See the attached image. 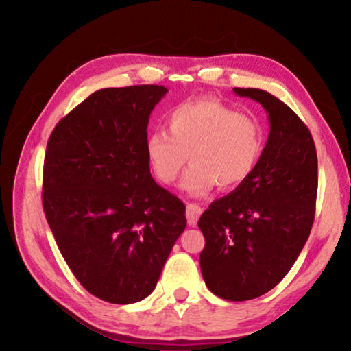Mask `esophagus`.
I'll list each match as a JSON object with an SVG mask.
<instances>
[{"label": "esophagus", "instance_id": "esophagus-1", "mask_svg": "<svg viewBox=\"0 0 351 351\" xmlns=\"http://www.w3.org/2000/svg\"><path fill=\"white\" fill-rule=\"evenodd\" d=\"M201 213H203V209H201V207H199L198 204L189 203V204H187V212H186L189 226H197L198 218H199Z\"/></svg>", "mask_w": 351, "mask_h": 351}]
</instances>
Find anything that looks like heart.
<instances>
[{"mask_svg": "<svg viewBox=\"0 0 351 351\" xmlns=\"http://www.w3.org/2000/svg\"><path fill=\"white\" fill-rule=\"evenodd\" d=\"M167 132H153L145 141L147 161L162 184L190 165L181 187L203 197L215 186L230 190L252 173L263 148V125L257 117L237 112L215 97L189 100L165 116Z\"/></svg>", "mask_w": 351, "mask_h": 351, "instance_id": "heart-1", "label": "heart"}]
</instances>
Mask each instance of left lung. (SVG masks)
I'll list each match as a JSON object with an SVG mask.
<instances>
[{
  "label": "left lung",
  "mask_w": 351,
  "mask_h": 351,
  "mask_svg": "<svg viewBox=\"0 0 351 351\" xmlns=\"http://www.w3.org/2000/svg\"><path fill=\"white\" fill-rule=\"evenodd\" d=\"M234 91L261 104L271 132L247 180L201 215L199 265L213 294L243 302L280 283L304 249L316 212L317 154L310 130L280 99L257 88Z\"/></svg>",
  "instance_id": "8db88e82"
}]
</instances>
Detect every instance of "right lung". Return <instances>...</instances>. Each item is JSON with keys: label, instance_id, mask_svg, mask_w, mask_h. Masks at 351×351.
<instances>
[{"label": "right lung", "instance_id": "obj_1", "mask_svg": "<svg viewBox=\"0 0 351 351\" xmlns=\"http://www.w3.org/2000/svg\"><path fill=\"white\" fill-rule=\"evenodd\" d=\"M162 85L93 93L52 130L43 210L58 249L88 293L134 304L156 287L186 229V206L150 175L148 117Z\"/></svg>", "mask_w": 351, "mask_h": 351}]
</instances>
